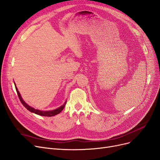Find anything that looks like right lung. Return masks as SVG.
<instances>
[{
    "mask_svg": "<svg viewBox=\"0 0 160 160\" xmlns=\"http://www.w3.org/2000/svg\"><path fill=\"white\" fill-rule=\"evenodd\" d=\"M15 87H16V92H17L18 95V97H19V99L21 102L22 103V105H23L27 110H29L30 112H32V113H34V114H38V115H40V116H49V117H50V116H53L57 115V114H59V113L61 112V111L63 110V108H64V107H65V105H66V103H67V101H66L63 105L61 106L60 107H59V108H56V109L53 110H49V111L46 110V111H43V110H37V109H35V108H34L31 107L29 106V105H27V103L23 101V99H22V96H21V95H20V93H19V91H18V89L17 87L16 86V84H15Z\"/></svg>",
    "mask_w": 160,
    "mask_h": 160,
    "instance_id": "right-lung-1",
    "label": "right lung"
}]
</instances>
